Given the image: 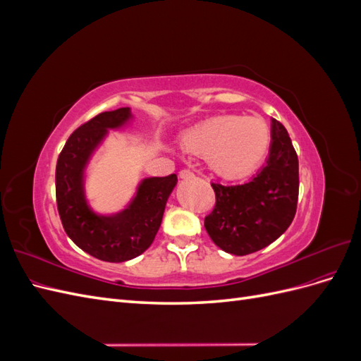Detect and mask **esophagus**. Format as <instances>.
I'll list each match as a JSON object with an SVG mask.
<instances>
[{
	"mask_svg": "<svg viewBox=\"0 0 361 361\" xmlns=\"http://www.w3.org/2000/svg\"><path fill=\"white\" fill-rule=\"evenodd\" d=\"M179 178L180 179H191V178H194V173L188 169H183L179 171Z\"/></svg>",
	"mask_w": 361,
	"mask_h": 361,
	"instance_id": "obj_1",
	"label": "esophagus"
}]
</instances>
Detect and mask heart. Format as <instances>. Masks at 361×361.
Wrapping results in <instances>:
<instances>
[{"instance_id":"b5f03b06","label":"heart","mask_w":361,"mask_h":361,"mask_svg":"<svg viewBox=\"0 0 361 361\" xmlns=\"http://www.w3.org/2000/svg\"><path fill=\"white\" fill-rule=\"evenodd\" d=\"M182 147L207 157L211 167L226 178H243L264 162L271 133L259 117L216 116L194 125L180 138Z\"/></svg>"}]
</instances>
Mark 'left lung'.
I'll return each mask as SVG.
<instances>
[{"mask_svg":"<svg viewBox=\"0 0 361 361\" xmlns=\"http://www.w3.org/2000/svg\"><path fill=\"white\" fill-rule=\"evenodd\" d=\"M215 206L204 228L226 253L245 256L265 248L286 232L298 203V157L286 128L271 120L267 164L243 185L211 183Z\"/></svg>","mask_w":361,"mask_h":361,"instance_id":"obj_1","label":"left lung"}]
</instances>
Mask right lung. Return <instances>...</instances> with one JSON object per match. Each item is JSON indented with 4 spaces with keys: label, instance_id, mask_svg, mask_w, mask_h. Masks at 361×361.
Masks as SVG:
<instances>
[{
    "label": "right lung",
    "instance_id": "add662e5",
    "mask_svg": "<svg viewBox=\"0 0 361 361\" xmlns=\"http://www.w3.org/2000/svg\"><path fill=\"white\" fill-rule=\"evenodd\" d=\"M133 118L130 108L97 114L73 130L57 159L56 195L64 232L90 256L105 262L130 260L150 247L159 231L164 209L178 176L141 180L133 202L114 215H97L87 204L84 170L108 129Z\"/></svg>",
    "mask_w": 361,
    "mask_h": 361
}]
</instances>
